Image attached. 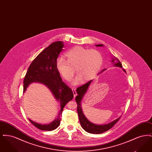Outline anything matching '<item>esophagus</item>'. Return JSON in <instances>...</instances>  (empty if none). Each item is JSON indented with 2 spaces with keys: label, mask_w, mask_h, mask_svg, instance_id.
I'll return each mask as SVG.
<instances>
[{
  "label": "esophagus",
  "mask_w": 152,
  "mask_h": 152,
  "mask_svg": "<svg viewBox=\"0 0 152 152\" xmlns=\"http://www.w3.org/2000/svg\"><path fill=\"white\" fill-rule=\"evenodd\" d=\"M72 90L73 94V96H74V97H75L77 96V93H76V89H74V88H73Z\"/></svg>",
  "instance_id": "1"
}]
</instances>
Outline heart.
<instances>
[{
	"label": "heart",
	"mask_w": 152,
	"mask_h": 152,
	"mask_svg": "<svg viewBox=\"0 0 152 152\" xmlns=\"http://www.w3.org/2000/svg\"><path fill=\"white\" fill-rule=\"evenodd\" d=\"M64 55L67 60L62 57L58 58L56 67L58 72L66 81L72 79L75 68L78 75L72 82L73 85L77 84L81 80L87 81L94 79L103 62L99 51L79 46L66 51Z\"/></svg>",
	"instance_id": "1"
}]
</instances>
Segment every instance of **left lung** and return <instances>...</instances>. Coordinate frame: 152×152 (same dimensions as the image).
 <instances>
[{
	"mask_svg": "<svg viewBox=\"0 0 152 152\" xmlns=\"http://www.w3.org/2000/svg\"><path fill=\"white\" fill-rule=\"evenodd\" d=\"M95 45L96 47H103L104 46L103 44H97ZM111 62L113 64V66L123 68L121 63H120V61L118 60V59L117 58H115V57L112 58V60ZM105 69H103V71H101L99 74H100L101 72H102ZM123 70L126 73V71L124 69H123ZM92 81H93V80L89 81V82H88L84 85L79 87L76 89L77 96L76 97L75 100L77 104V113H78V116L79 118L80 123L82 128L88 133H92V134H100V133H104V132L108 130L109 129H110V128H112L116 124V123L120 120L121 116L110 123L106 124H102V125L95 124L89 121L87 119V117L84 115L83 112V109L81 107V101L83 99L85 94H87V91H88Z\"/></svg>",
	"mask_w": 152,
	"mask_h": 152,
	"instance_id": "left-lung-1",
	"label": "left lung"
}]
</instances>
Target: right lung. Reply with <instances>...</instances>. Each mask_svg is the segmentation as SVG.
Returning a JSON list of instances; mask_svg holds the SVG:
<instances>
[{
	"label": "right lung",
	"mask_w": 152,
	"mask_h": 152,
	"mask_svg": "<svg viewBox=\"0 0 152 152\" xmlns=\"http://www.w3.org/2000/svg\"><path fill=\"white\" fill-rule=\"evenodd\" d=\"M63 42L58 41L41 52L29 65L23 81L24 93L32 83L43 84L50 90L60 104V109L57 118L50 124L42 125L28 118L31 123L40 130L51 131L56 129L60 125L63 108L73 97L72 89L63 81L56 67V61L60 52L63 50Z\"/></svg>",
	"instance_id": "1"
}]
</instances>
